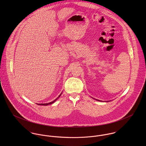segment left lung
Returning a JSON list of instances; mask_svg holds the SVG:
<instances>
[{"label":"left lung","instance_id":"8db88e82","mask_svg":"<svg viewBox=\"0 0 146 146\" xmlns=\"http://www.w3.org/2000/svg\"><path fill=\"white\" fill-rule=\"evenodd\" d=\"M96 100V99H95ZM97 101H100V100H96Z\"/></svg>","mask_w":146,"mask_h":146}]
</instances>
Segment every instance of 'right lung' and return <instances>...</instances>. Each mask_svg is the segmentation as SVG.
I'll list each match as a JSON object with an SVG mask.
<instances>
[{"label": "right lung", "mask_w": 146, "mask_h": 146, "mask_svg": "<svg viewBox=\"0 0 146 146\" xmlns=\"http://www.w3.org/2000/svg\"><path fill=\"white\" fill-rule=\"evenodd\" d=\"M61 94H62V93H61V94H60V96L58 97V98H56L55 100H54L53 101H52V102H49V103H48V104H38V105H42V106H47V105H48V104H53V103H54V102H55V101H56V100H57L58 98H60V97L61 96Z\"/></svg>", "instance_id": "1"}]
</instances>
